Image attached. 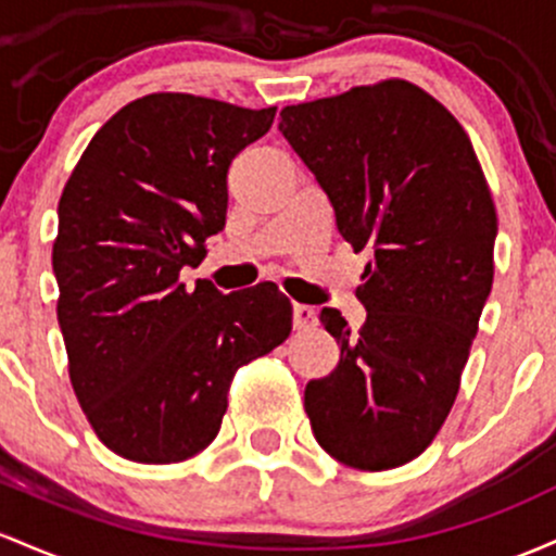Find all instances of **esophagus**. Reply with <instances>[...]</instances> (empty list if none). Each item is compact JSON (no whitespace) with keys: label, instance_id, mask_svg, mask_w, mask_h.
Masks as SVG:
<instances>
[{"label":"esophagus","instance_id":"1","mask_svg":"<svg viewBox=\"0 0 556 556\" xmlns=\"http://www.w3.org/2000/svg\"><path fill=\"white\" fill-rule=\"evenodd\" d=\"M317 326V312L315 307H307V304H294V328L307 330Z\"/></svg>","mask_w":556,"mask_h":556}]
</instances>
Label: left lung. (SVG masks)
<instances>
[{"mask_svg": "<svg viewBox=\"0 0 556 556\" xmlns=\"http://www.w3.org/2000/svg\"><path fill=\"white\" fill-rule=\"evenodd\" d=\"M280 134L315 173L354 252L370 249L365 326L320 323L341 344L304 409L330 457L391 470L430 446L459 391L494 283L496 207L465 128L402 78L280 110Z\"/></svg>", "mask_w": 556, "mask_h": 556, "instance_id": "obj_1", "label": "left lung"}]
</instances>
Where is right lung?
Returning <instances> with one entry per match:
<instances>
[{
    "label": "right lung",
    "instance_id": "add662e5",
    "mask_svg": "<svg viewBox=\"0 0 556 556\" xmlns=\"http://www.w3.org/2000/svg\"><path fill=\"white\" fill-rule=\"evenodd\" d=\"M276 108L147 93L93 134L60 197L52 267L67 372L104 446L130 463L194 457L220 430L236 370L291 333L276 283H180L226 226L228 167Z\"/></svg>",
    "mask_w": 556,
    "mask_h": 556
}]
</instances>
